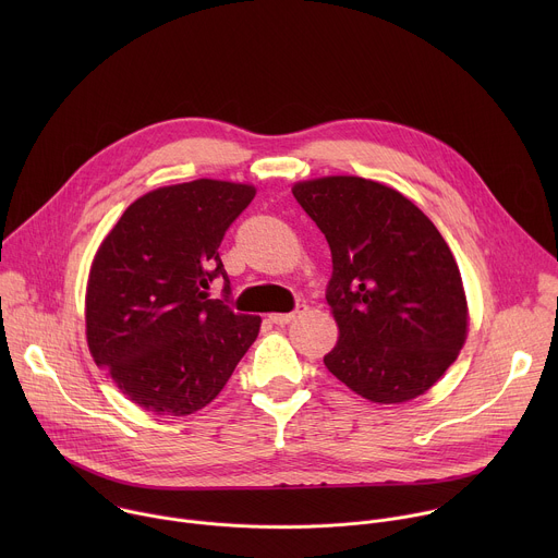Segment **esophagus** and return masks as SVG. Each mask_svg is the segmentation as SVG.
I'll list each match as a JSON object with an SVG mask.
<instances>
[{
  "label": "esophagus",
  "mask_w": 558,
  "mask_h": 558,
  "mask_svg": "<svg viewBox=\"0 0 558 558\" xmlns=\"http://www.w3.org/2000/svg\"><path fill=\"white\" fill-rule=\"evenodd\" d=\"M302 313H306V304H298L295 311H291V313H271L269 320L274 325H289V323L295 320V317H300Z\"/></svg>",
  "instance_id": "1"
}]
</instances>
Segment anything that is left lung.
<instances>
[{"instance_id": "1", "label": "left lung", "mask_w": 558, "mask_h": 558, "mask_svg": "<svg viewBox=\"0 0 558 558\" xmlns=\"http://www.w3.org/2000/svg\"><path fill=\"white\" fill-rule=\"evenodd\" d=\"M291 192L333 258L327 302L340 336L325 366L373 404L424 395L468 336L465 291L444 235L377 181L323 177Z\"/></svg>"}]
</instances>
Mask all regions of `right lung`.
Here are the masks:
<instances>
[{"label": "right lung", "instance_id": "1", "mask_svg": "<svg viewBox=\"0 0 558 558\" xmlns=\"http://www.w3.org/2000/svg\"><path fill=\"white\" fill-rule=\"evenodd\" d=\"M256 187L216 179L136 198L99 245L86 289L90 355L128 400L185 417L222 390L260 331V315L209 300L218 247Z\"/></svg>", "mask_w": 558, "mask_h": 558}]
</instances>
